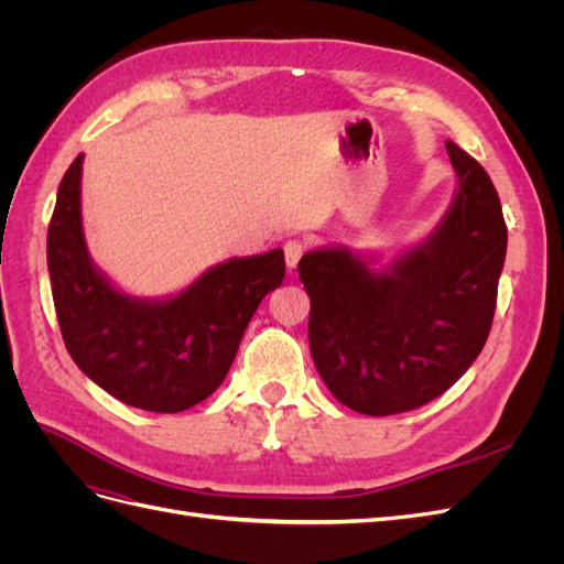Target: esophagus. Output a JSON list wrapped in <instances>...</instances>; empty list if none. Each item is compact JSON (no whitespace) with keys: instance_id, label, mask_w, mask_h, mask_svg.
Returning a JSON list of instances; mask_svg holds the SVG:
<instances>
[{"instance_id":"esophagus-1","label":"esophagus","mask_w":564,"mask_h":564,"mask_svg":"<svg viewBox=\"0 0 564 564\" xmlns=\"http://www.w3.org/2000/svg\"><path fill=\"white\" fill-rule=\"evenodd\" d=\"M303 251H305V245H303L301 240H289V242L284 245V261H286V270H289V272L296 270Z\"/></svg>"}]
</instances>
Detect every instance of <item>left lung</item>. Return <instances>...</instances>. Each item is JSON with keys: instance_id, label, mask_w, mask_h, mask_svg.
<instances>
[{"instance_id": "8db88e82", "label": "left lung", "mask_w": 564, "mask_h": 564, "mask_svg": "<svg viewBox=\"0 0 564 564\" xmlns=\"http://www.w3.org/2000/svg\"><path fill=\"white\" fill-rule=\"evenodd\" d=\"M456 193L421 242L373 268L346 247L299 261L308 338L332 395L367 416L416 409L449 390L491 329L508 230L491 178L447 141Z\"/></svg>"}]
</instances>
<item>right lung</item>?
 Returning <instances> with one entry per match:
<instances>
[{
  "mask_svg": "<svg viewBox=\"0 0 564 564\" xmlns=\"http://www.w3.org/2000/svg\"><path fill=\"white\" fill-rule=\"evenodd\" d=\"M82 162L77 155L58 185L46 235L65 348L119 402L185 412L224 383L249 319L284 280V251L228 259L166 299L124 294L96 268L84 240Z\"/></svg>",
  "mask_w": 564,
  "mask_h": 564,
  "instance_id": "right-lung-1",
  "label": "right lung"
}]
</instances>
